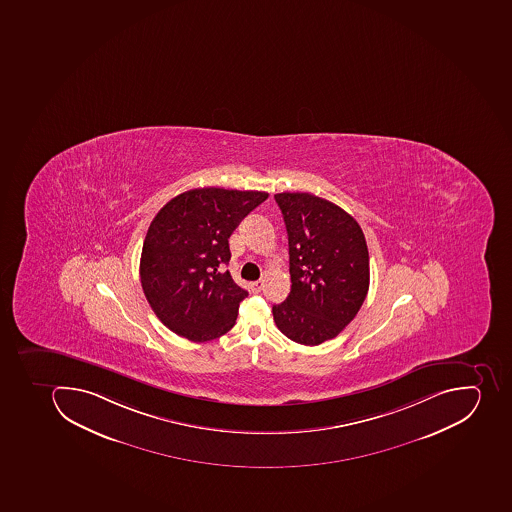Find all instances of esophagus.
<instances>
[{
	"label": "esophagus",
	"mask_w": 512,
	"mask_h": 512,
	"mask_svg": "<svg viewBox=\"0 0 512 512\" xmlns=\"http://www.w3.org/2000/svg\"><path fill=\"white\" fill-rule=\"evenodd\" d=\"M262 285H264L262 280H256V282H253L250 285L251 291H253V293H259V291L262 290Z\"/></svg>",
	"instance_id": "34e87169"
}]
</instances>
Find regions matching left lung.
<instances>
[{"instance_id": "8db88e82", "label": "left lung", "mask_w": 512, "mask_h": 512, "mask_svg": "<svg viewBox=\"0 0 512 512\" xmlns=\"http://www.w3.org/2000/svg\"><path fill=\"white\" fill-rule=\"evenodd\" d=\"M288 233L291 290L272 306L280 332L300 345L337 337L369 290V251L361 227L337 204L311 193L274 196Z\"/></svg>"}]
</instances>
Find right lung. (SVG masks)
<instances>
[{
  "instance_id": "right-lung-1",
  "label": "right lung",
  "mask_w": 512,
  "mask_h": 512,
  "mask_svg": "<svg viewBox=\"0 0 512 512\" xmlns=\"http://www.w3.org/2000/svg\"><path fill=\"white\" fill-rule=\"evenodd\" d=\"M266 192L195 188L156 214L143 241L140 280L167 329L195 343L229 332L248 291L233 282L229 238Z\"/></svg>"
}]
</instances>
